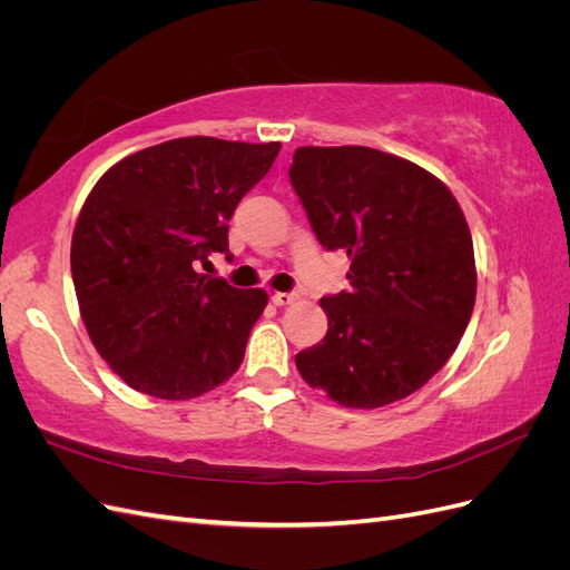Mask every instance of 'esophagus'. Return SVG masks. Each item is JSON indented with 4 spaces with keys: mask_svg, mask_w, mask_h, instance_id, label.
<instances>
[{
    "mask_svg": "<svg viewBox=\"0 0 570 570\" xmlns=\"http://www.w3.org/2000/svg\"><path fill=\"white\" fill-rule=\"evenodd\" d=\"M295 299H297L295 292H273V295H271V302L275 306H285V304H292Z\"/></svg>",
    "mask_w": 570,
    "mask_h": 570,
    "instance_id": "obj_1",
    "label": "esophagus"
}]
</instances>
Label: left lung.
Segmentation results:
<instances>
[{"label":"left lung","mask_w":570,"mask_h":570,"mask_svg":"<svg viewBox=\"0 0 570 570\" xmlns=\"http://www.w3.org/2000/svg\"><path fill=\"white\" fill-rule=\"evenodd\" d=\"M289 180L325 249L352 258L350 292L323 297L325 337L295 356L314 390L377 409L421 390L471 321L469 223L440 178L371 147H299Z\"/></svg>","instance_id":"1"}]
</instances>
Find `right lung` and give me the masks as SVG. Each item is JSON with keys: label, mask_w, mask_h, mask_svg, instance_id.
<instances>
[{"label": "right lung", "mask_w": 570, "mask_h": 570, "mask_svg": "<svg viewBox=\"0 0 570 570\" xmlns=\"http://www.w3.org/2000/svg\"><path fill=\"white\" fill-rule=\"evenodd\" d=\"M278 151L281 142L178 137L120 159L85 199L71 239L80 316L99 356L132 390L193 400L243 364L268 295L195 264L228 254L235 206Z\"/></svg>", "instance_id": "1"}]
</instances>
